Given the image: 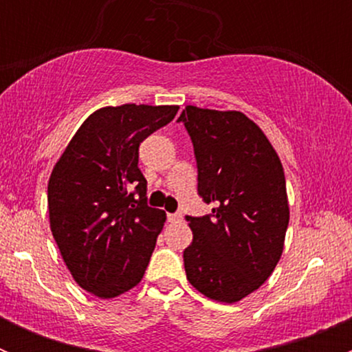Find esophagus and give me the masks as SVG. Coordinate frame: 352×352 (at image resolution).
<instances>
[{"mask_svg":"<svg viewBox=\"0 0 352 352\" xmlns=\"http://www.w3.org/2000/svg\"><path fill=\"white\" fill-rule=\"evenodd\" d=\"M166 219H168L170 223H179L182 221V214H180V212H168V214H166Z\"/></svg>","mask_w":352,"mask_h":352,"instance_id":"1","label":"esophagus"}]
</instances>
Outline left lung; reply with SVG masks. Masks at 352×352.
<instances>
[{
  "mask_svg": "<svg viewBox=\"0 0 352 352\" xmlns=\"http://www.w3.org/2000/svg\"><path fill=\"white\" fill-rule=\"evenodd\" d=\"M194 144L197 192L212 214L186 216L192 243L184 250L189 283L221 303L264 285L285 248L289 223L281 160L261 127L239 110L187 105L179 117Z\"/></svg>",
  "mask_w": 352,
  "mask_h": 352,
  "instance_id": "8db88e82",
  "label": "left lung"
}]
</instances>
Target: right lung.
Returning a JSON list of instances; mask_svg holds the SVG:
<instances>
[{
    "instance_id": "obj_1",
    "label": "right lung",
    "mask_w": 352,
    "mask_h": 352,
    "mask_svg": "<svg viewBox=\"0 0 352 352\" xmlns=\"http://www.w3.org/2000/svg\"><path fill=\"white\" fill-rule=\"evenodd\" d=\"M177 110L136 104L95 110L52 168V236L74 281L95 296H119L143 279L166 214L146 202L140 144Z\"/></svg>"
}]
</instances>
